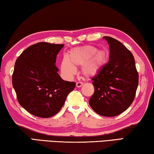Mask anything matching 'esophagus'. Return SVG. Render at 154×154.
<instances>
[{
	"label": "esophagus",
	"mask_w": 154,
	"mask_h": 154,
	"mask_svg": "<svg viewBox=\"0 0 154 154\" xmlns=\"http://www.w3.org/2000/svg\"><path fill=\"white\" fill-rule=\"evenodd\" d=\"M82 85H83L82 82H77L76 84H75V86H76L77 88H79V87H82Z\"/></svg>",
	"instance_id": "1"
}]
</instances>
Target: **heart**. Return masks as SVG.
Instances as JSON below:
<instances>
[{
    "mask_svg": "<svg viewBox=\"0 0 154 154\" xmlns=\"http://www.w3.org/2000/svg\"><path fill=\"white\" fill-rule=\"evenodd\" d=\"M108 60V54L104 50H97L91 45L75 48L69 50L67 57H64L60 64L62 75L66 79L72 77L75 67H81L80 71L87 79H94L100 74Z\"/></svg>",
    "mask_w": 154,
    "mask_h": 154,
    "instance_id": "1",
    "label": "heart"
}]
</instances>
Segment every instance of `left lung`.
Listing matches in <instances>:
<instances>
[{"mask_svg": "<svg viewBox=\"0 0 154 154\" xmlns=\"http://www.w3.org/2000/svg\"><path fill=\"white\" fill-rule=\"evenodd\" d=\"M109 45V61L92 79L94 94L89 105L98 115L115 117L132 104L138 85V74L132 54L118 40L105 36Z\"/></svg>", "mask_w": 154, "mask_h": 154, "instance_id": "1", "label": "left lung"}]
</instances>
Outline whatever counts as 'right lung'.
Instances as JSON below:
<instances>
[{"instance_id": "add662e5", "label": "right lung", "mask_w": 154, "mask_h": 154, "mask_svg": "<svg viewBox=\"0 0 154 154\" xmlns=\"http://www.w3.org/2000/svg\"><path fill=\"white\" fill-rule=\"evenodd\" d=\"M63 44L39 42L22 52L15 63L12 85L19 104L37 117L48 118L59 111L75 83L58 74L57 56Z\"/></svg>"}]
</instances>
